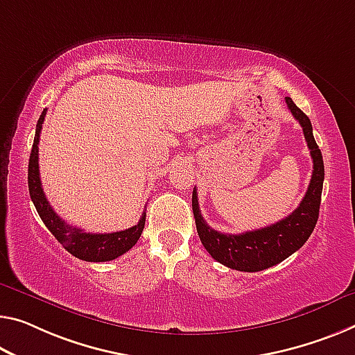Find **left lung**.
Segmentation results:
<instances>
[{"label": "left lung", "mask_w": 355, "mask_h": 355, "mask_svg": "<svg viewBox=\"0 0 355 355\" xmlns=\"http://www.w3.org/2000/svg\"><path fill=\"white\" fill-rule=\"evenodd\" d=\"M288 111L302 125L304 139L313 159V176H311L306 195L298 208L284 219L272 225L259 228L241 234H227L211 228L201 217L196 189L192 193V209L196 232L211 257L219 263L238 271H261L281 263L288 255L303 246L313 233L319 219L320 195L324 185V160L319 146L315 144L313 125L302 109L297 107L292 98L286 96Z\"/></svg>", "instance_id": "obj_1"}]
</instances>
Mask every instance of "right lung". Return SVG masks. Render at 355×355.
I'll list each match as a JSON object with an SVG mask.
<instances>
[{
    "label": "right lung",
    "mask_w": 355,
    "mask_h": 355,
    "mask_svg": "<svg viewBox=\"0 0 355 355\" xmlns=\"http://www.w3.org/2000/svg\"><path fill=\"white\" fill-rule=\"evenodd\" d=\"M46 117V109L42 111L40 121L36 123V135L35 141H33L30 162H28V190L33 205L40 214L41 220L49 228L53 236L58 239V243L73 254L74 257L85 261H109L122 254L128 252L141 236L144 230L146 223V211L141 216L139 222L136 225L127 228L122 232L114 233H87L80 228H76L73 225H68L62 217H60L55 211L52 209L51 203H49L44 190L41 185L40 178V163H37V152H40V135L42 128V122Z\"/></svg>",
    "instance_id": "obj_1"
}]
</instances>
